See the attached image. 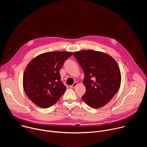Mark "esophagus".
<instances>
[{"label":"esophagus","instance_id":"obj_1","mask_svg":"<svg viewBox=\"0 0 147 147\" xmlns=\"http://www.w3.org/2000/svg\"><path fill=\"white\" fill-rule=\"evenodd\" d=\"M77 85V82H74L73 84L71 85V86H70V87L71 88H74Z\"/></svg>","mask_w":147,"mask_h":147}]
</instances>
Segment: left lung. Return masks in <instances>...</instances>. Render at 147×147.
<instances>
[{
  "label": "left lung",
  "mask_w": 147,
  "mask_h": 147,
  "mask_svg": "<svg viewBox=\"0 0 147 147\" xmlns=\"http://www.w3.org/2000/svg\"><path fill=\"white\" fill-rule=\"evenodd\" d=\"M74 56L84 73L86 92L81 98L91 108L107 104L118 91L121 73L116 60L110 55L94 50L74 52Z\"/></svg>",
  "instance_id": "obj_1"
}]
</instances>
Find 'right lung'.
<instances>
[{
	"instance_id": "add662e5",
	"label": "right lung",
	"mask_w": 147,
	"mask_h": 147,
	"mask_svg": "<svg viewBox=\"0 0 147 147\" xmlns=\"http://www.w3.org/2000/svg\"><path fill=\"white\" fill-rule=\"evenodd\" d=\"M73 53L56 51L42 53L29 62L23 75V87L36 105L48 108L57 102L66 90L60 80V69Z\"/></svg>"
}]
</instances>
